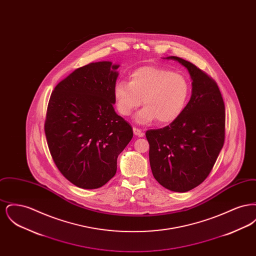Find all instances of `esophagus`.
I'll list each match as a JSON object with an SVG mask.
<instances>
[{
  "instance_id": "1",
  "label": "esophagus",
  "mask_w": 256,
  "mask_h": 256,
  "mask_svg": "<svg viewBox=\"0 0 256 256\" xmlns=\"http://www.w3.org/2000/svg\"><path fill=\"white\" fill-rule=\"evenodd\" d=\"M134 135H136V136H138V137H142V136L144 135V132H143L142 130L134 128Z\"/></svg>"
}]
</instances>
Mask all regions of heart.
Returning <instances> with one entry per match:
<instances>
[{"label": "heart", "instance_id": "obj_1", "mask_svg": "<svg viewBox=\"0 0 256 256\" xmlns=\"http://www.w3.org/2000/svg\"><path fill=\"white\" fill-rule=\"evenodd\" d=\"M190 96V84L180 73L158 66L140 67L130 74V82H118L113 97L120 114L128 116L141 104L145 106L136 115V121L159 124L174 122L185 108Z\"/></svg>", "mask_w": 256, "mask_h": 256}]
</instances>
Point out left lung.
<instances>
[{
    "label": "left lung",
    "instance_id": "left-lung-1",
    "mask_svg": "<svg viewBox=\"0 0 256 256\" xmlns=\"http://www.w3.org/2000/svg\"><path fill=\"white\" fill-rule=\"evenodd\" d=\"M193 80L182 114L169 126L146 132L154 178L166 189L187 192L212 170L224 142V104L215 80L193 63L178 56Z\"/></svg>",
    "mask_w": 256,
    "mask_h": 256
}]
</instances>
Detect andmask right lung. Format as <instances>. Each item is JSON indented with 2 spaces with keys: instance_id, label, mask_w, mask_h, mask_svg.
Segmentation results:
<instances>
[{
  "instance_id": "obj_1",
  "label": "right lung",
  "mask_w": 256,
  "mask_h": 256,
  "mask_svg": "<svg viewBox=\"0 0 256 256\" xmlns=\"http://www.w3.org/2000/svg\"><path fill=\"white\" fill-rule=\"evenodd\" d=\"M119 65L111 61L78 68L50 98L45 134L61 174L82 189H97L115 176L117 158L134 136L113 108Z\"/></svg>"
}]
</instances>
